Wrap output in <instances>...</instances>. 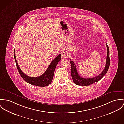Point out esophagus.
I'll list each match as a JSON object with an SVG mask.
<instances>
[{
    "label": "esophagus",
    "instance_id": "esophagus-1",
    "mask_svg": "<svg viewBox=\"0 0 124 124\" xmlns=\"http://www.w3.org/2000/svg\"><path fill=\"white\" fill-rule=\"evenodd\" d=\"M62 57L63 58H68L69 55V53L68 52L67 50H63L61 52Z\"/></svg>",
    "mask_w": 124,
    "mask_h": 124
}]
</instances>
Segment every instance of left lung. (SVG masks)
Here are the masks:
<instances>
[{"label": "left lung", "mask_w": 124, "mask_h": 124, "mask_svg": "<svg viewBox=\"0 0 124 124\" xmlns=\"http://www.w3.org/2000/svg\"><path fill=\"white\" fill-rule=\"evenodd\" d=\"M107 48V60H106V64L105 67L104 68L103 70L101 73L99 75L96 77H94L91 78H84L79 76L78 72L77 71V69L76 67V65L74 64V62L72 61L71 59H70V63L71 67V75L72 80L74 83L79 86H89L93 83L95 82H97L101 79L103 76L107 73L110 65V59H109V50L108 45L106 43Z\"/></svg>", "instance_id": "8db88e82"}]
</instances>
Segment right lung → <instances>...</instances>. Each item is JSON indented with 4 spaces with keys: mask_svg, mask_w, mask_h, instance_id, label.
Masks as SVG:
<instances>
[{
    "mask_svg": "<svg viewBox=\"0 0 124 124\" xmlns=\"http://www.w3.org/2000/svg\"><path fill=\"white\" fill-rule=\"evenodd\" d=\"M14 58L17 70L20 75L24 80L31 85L39 87H45L51 84L54 77V72L57 64L62 59L61 54H59L53 60L44 74L39 77H31L25 75L21 70L16 61L15 55V50H14Z\"/></svg>",
    "mask_w": 124,
    "mask_h": 124,
    "instance_id": "obj_1",
    "label": "right lung"
}]
</instances>
